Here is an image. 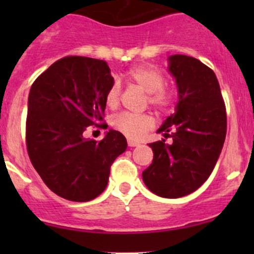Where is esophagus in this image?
<instances>
[{"label":"esophagus","instance_id":"obj_1","mask_svg":"<svg viewBox=\"0 0 254 254\" xmlns=\"http://www.w3.org/2000/svg\"><path fill=\"white\" fill-rule=\"evenodd\" d=\"M127 145H129L130 147H135V146H139L140 142L132 141V140H127Z\"/></svg>","mask_w":254,"mask_h":254}]
</instances>
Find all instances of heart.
Listing matches in <instances>:
<instances>
[{"label": "heart", "mask_w": 254, "mask_h": 254, "mask_svg": "<svg viewBox=\"0 0 254 254\" xmlns=\"http://www.w3.org/2000/svg\"><path fill=\"white\" fill-rule=\"evenodd\" d=\"M125 77L130 83L145 92L146 103L158 113L170 112L175 107L177 93L165 86V75L155 66L147 64L135 65L125 72ZM120 93L119 83L113 82L106 93V103L109 108H117L120 102ZM112 127L129 139L139 140L153 127V119L148 114L124 112L113 117Z\"/></svg>", "instance_id": "obj_1"}]
</instances>
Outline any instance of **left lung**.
Returning a JSON list of instances; mask_svg holds the SVG:
<instances>
[{
  "instance_id": "obj_1",
  "label": "left lung",
  "mask_w": 254,
  "mask_h": 254,
  "mask_svg": "<svg viewBox=\"0 0 254 254\" xmlns=\"http://www.w3.org/2000/svg\"><path fill=\"white\" fill-rule=\"evenodd\" d=\"M168 70L178 86L176 112L157 132L173 137L148 143L152 163L142 172L146 187L163 198H181L195 191L209 178L226 137V107L214 71L198 59L168 58Z\"/></svg>"
}]
</instances>
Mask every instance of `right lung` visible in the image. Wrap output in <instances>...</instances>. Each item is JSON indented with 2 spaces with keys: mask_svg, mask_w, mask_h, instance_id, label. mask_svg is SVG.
I'll use <instances>...</instances> for the list:
<instances>
[{
  "mask_svg": "<svg viewBox=\"0 0 254 254\" xmlns=\"http://www.w3.org/2000/svg\"><path fill=\"white\" fill-rule=\"evenodd\" d=\"M114 82L108 64L66 56L30 87L25 142L33 167L51 191L71 201L103 193L111 166L127 150V139L109 130L101 141L83 137L87 127H104L106 93Z\"/></svg>",
  "mask_w": 254,
  "mask_h": 254,
  "instance_id": "obj_1",
  "label": "right lung"
}]
</instances>
